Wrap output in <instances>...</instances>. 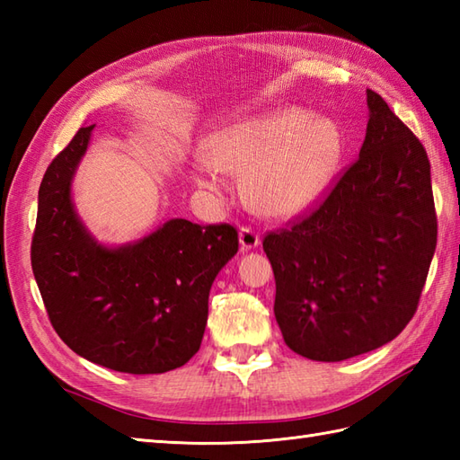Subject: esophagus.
Listing matches in <instances>:
<instances>
[{"mask_svg":"<svg viewBox=\"0 0 460 460\" xmlns=\"http://www.w3.org/2000/svg\"><path fill=\"white\" fill-rule=\"evenodd\" d=\"M239 243H241V251H251V249L259 247L261 237H259V233L255 229L241 227V231H239Z\"/></svg>","mask_w":460,"mask_h":460,"instance_id":"34e87169","label":"esophagus"}]
</instances>
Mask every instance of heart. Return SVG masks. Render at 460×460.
Returning <instances> with one entry per match:
<instances>
[{
	"instance_id": "1",
	"label": "heart",
	"mask_w": 460,
	"mask_h": 460,
	"mask_svg": "<svg viewBox=\"0 0 460 460\" xmlns=\"http://www.w3.org/2000/svg\"><path fill=\"white\" fill-rule=\"evenodd\" d=\"M209 162L193 165L205 190H217V170L247 173L245 193L267 215L288 217L326 190L341 155L334 122L302 109L257 114L215 132L205 144Z\"/></svg>"
}]
</instances>
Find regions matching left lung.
Returning <instances> with one entry per match:
<instances>
[{"label": "left lung", "mask_w": 460, "mask_h": 460, "mask_svg": "<svg viewBox=\"0 0 460 460\" xmlns=\"http://www.w3.org/2000/svg\"><path fill=\"white\" fill-rule=\"evenodd\" d=\"M367 109L358 160L314 211L262 239L282 338L316 361L366 354L402 334L437 247L423 144L374 91Z\"/></svg>", "instance_id": "1"}]
</instances>
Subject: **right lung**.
Listing matches in <instances>:
<instances>
[{"label":"right lung","mask_w":460,"mask_h":460,"mask_svg":"<svg viewBox=\"0 0 460 460\" xmlns=\"http://www.w3.org/2000/svg\"><path fill=\"white\" fill-rule=\"evenodd\" d=\"M93 128L76 132L43 175L33 275L49 320L73 351L122 374H164L198 354L211 285L239 251L237 229L170 219L128 245L96 243L71 201Z\"/></svg>","instance_id":"add662e5"}]
</instances>
